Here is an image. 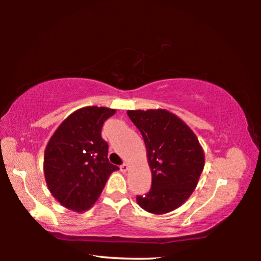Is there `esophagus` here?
<instances>
[{
    "label": "esophagus",
    "mask_w": 261,
    "mask_h": 261,
    "mask_svg": "<svg viewBox=\"0 0 261 261\" xmlns=\"http://www.w3.org/2000/svg\"><path fill=\"white\" fill-rule=\"evenodd\" d=\"M120 169L122 173H125V171H127V169H129V165H127V163H123V165L120 167Z\"/></svg>",
    "instance_id": "1"
}]
</instances>
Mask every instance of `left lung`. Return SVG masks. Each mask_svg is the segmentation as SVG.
Masks as SVG:
<instances>
[{
  "label": "left lung",
  "instance_id": "left-lung-1",
  "mask_svg": "<svg viewBox=\"0 0 261 261\" xmlns=\"http://www.w3.org/2000/svg\"><path fill=\"white\" fill-rule=\"evenodd\" d=\"M127 116L143 136L152 171L151 190L137 196V202L153 214L178 208L192 194L204 169V152L196 135L165 109L127 110Z\"/></svg>",
  "mask_w": 261,
  "mask_h": 261
}]
</instances>
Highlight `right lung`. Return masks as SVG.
I'll use <instances>...</instances> for the list:
<instances>
[{
  "label": "right lung",
  "mask_w": 261,
  "mask_h": 261,
  "mask_svg": "<svg viewBox=\"0 0 261 261\" xmlns=\"http://www.w3.org/2000/svg\"><path fill=\"white\" fill-rule=\"evenodd\" d=\"M116 110L85 107L57 127L45 151L43 170L57 201L83 212L98 199L109 175L120 168L108 160V144L101 137L106 120Z\"/></svg>",
  "instance_id": "add662e5"
}]
</instances>
